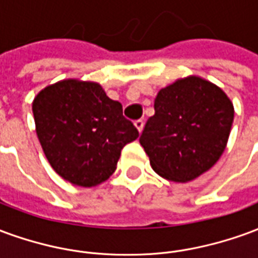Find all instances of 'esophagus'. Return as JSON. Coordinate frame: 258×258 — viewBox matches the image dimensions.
I'll return each instance as SVG.
<instances>
[{"instance_id": "obj_1", "label": "esophagus", "mask_w": 258, "mask_h": 258, "mask_svg": "<svg viewBox=\"0 0 258 258\" xmlns=\"http://www.w3.org/2000/svg\"><path fill=\"white\" fill-rule=\"evenodd\" d=\"M134 125L137 127V130H138V131L141 133V131L144 130V120H137V121L134 123Z\"/></svg>"}]
</instances>
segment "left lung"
<instances>
[{"mask_svg":"<svg viewBox=\"0 0 258 258\" xmlns=\"http://www.w3.org/2000/svg\"><path fill=\"white\" fill-rule=\"evenodd\" d=\"M232 121L233 105L227 94L189 76L159 91L155 114L148 118L140 142L160 177L188 182L221 157Z\"/></svg>","mask_w":258,"mask_h":258,"instance_id":"8db88e82","label":"left lung"}]
</instances>
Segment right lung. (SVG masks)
<instances>
[{"label": "right lung", "mask_w": 258, "mask_h": 258, "mask_svg": "<svg viewBox=\"0 0 258 258\" xmlns=\"http://www.w3.org/2000/svg\"><path fill=\"white\" fill-rule=\"evenodd\" d=\"M36 133L48 162L63 179L91 188L116 170L138 130L101 85L69 79L48 85L33 101Z\"/></svg>", "instance_id": "add662e5"}]
</instances>
